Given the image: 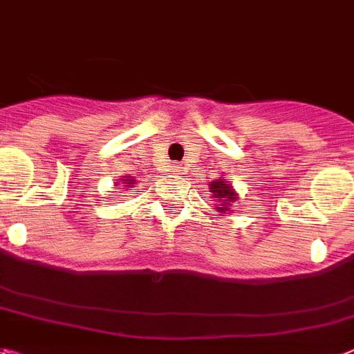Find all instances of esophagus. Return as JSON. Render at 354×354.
Returning <instances> with one entry per match:
<instances>
[{"mask_svg":"<svg viewBox=\"0 0 354 354\" xmlns=\"http://www.w3.org/2000/svg\"><path fill=\"white\" fill-rule=\"evenodd\" d=\"M171 172H174V174H178V172H180V167H178V165H172Z\"/></svg>","mask_w":354,"mask_h":354,"instance_id":"obj_1","label":"esophagus"}]
</instances>
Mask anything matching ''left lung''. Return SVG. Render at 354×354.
<instances>
[{"instance_id":"1","label":"left lung","mask_w":354,"mask_h":354,"mask_svg":"<svg viewBox=\"0 0 354 354\" xmlns=\"http://www.w3.org/2000/svg\"><path fill=\"white\" fill-rule=\"evenodd\" d=\"M209 192H211L212 198H214V202H216L212 203V205L216 207V211L220 212V214H229L232 205H234V202L238 200V192L234 191L232 183L229 182V180H225L223 176L216 178L214 182L209 183Z\"/></svg>"}]
</instances>
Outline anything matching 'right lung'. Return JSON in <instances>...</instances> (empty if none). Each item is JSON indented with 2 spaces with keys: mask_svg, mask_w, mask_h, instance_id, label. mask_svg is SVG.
<instances>
[{
  "mask_svg": "<svg viewBox=\"0 0 354 354\" xmlns=\"http://www.w3.org/2000/svg\"><path fill=\"white\" fill-rule=\"evenodd\" d=\"M134 185H136V180H134V178H132V176H122L116 183H114V189H120V187L127 189V187H134Z\"/></svg>",
  "mask_w": 354,
  "mask_h": 354,
  "instance_id": "1",
  "label": "right lung"
}]
</instances>
